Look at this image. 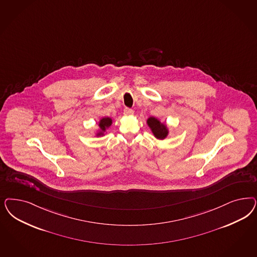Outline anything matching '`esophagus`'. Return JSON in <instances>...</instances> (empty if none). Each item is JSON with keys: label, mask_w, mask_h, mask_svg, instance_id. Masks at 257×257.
<instances>
[{"label": "esophagus", "mask_w": 257, "mask_h": 257, "mask_svg": "<svg viewBox=\"0 0 257 257\" xmlns=\"http://www.w3.org/2000/svg\"><path fill=\"white\" fill-rule=\"evenodd\" d=\"M133 113H134V111H133V108H124V115L131 116V115H133Z\"/></svg>", "instance_id": "obj_1"}]
</instances>
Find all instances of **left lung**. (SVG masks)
<instances>
[{
  "instance_id": "left-lung-1",
  "label": "left lung",
  "mask_w": 257,
  "mask_h": 257,
  "mask_svg": "<svg viewBox=\"0 0 257 257\" xmlns=\"http://www.w3.org/2000/svg\"><path fill=\"white\" fill-rule=\"evenodd\" d=\"M148 124L149 127L151 128L152 133L155 135V137H157L158 139H165L167 136V130L166 126L164 124H161L160 121L154 118V117H150L148 119Z\"/></svg>"
}]
</instances>
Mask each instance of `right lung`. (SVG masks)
<instances>
[{
	"instance_id": "1",
	"label": "right lung",
	"mask_w": 257,
	"mask_h": 257,
	"mask_svg": "<svg viewBox=\"0 0 257 257\" xmlns=\"http://www.w3.org/2000/svg\"><path fill=\"white\" fill-rule=\"evenodd\" d=\"M110 124H111V119H110V118H108V117L102 118L99 123L100 128H101L102 132H105L106 128L108 127ZM100 134H102V133H99V135Z\"/></svg>"
}]
</instances>
